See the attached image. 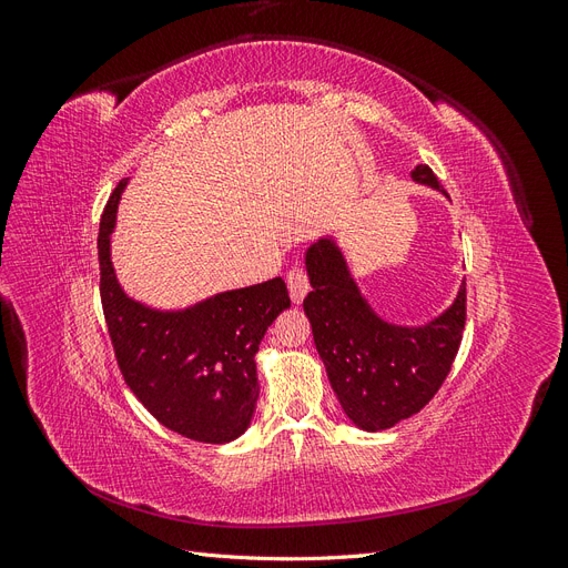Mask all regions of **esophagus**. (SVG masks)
<instances>
[{"label": "esophagus", "mask_w": 568, "mask_h": 568, "mask_svg": "<svg viewBox=\"0 0 568 568\" xmlns=\"http://www.w3.org/2000/svg\"><path fill=\"white\" fill-rule=\"evenodd\" d=\"M286 286L288 296L296 305L305 298L307 291H311V280H307V272L303 267H291L286 274Z\"/></svg>", "instance_id": "1"}]
</instances>
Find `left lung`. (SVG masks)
I'll use <instances>...</instances> for the list:
<instances>
[{
	"label": "left lung",
	"mask_w": 568,
	"mask_h": 568,
	"mask_svg": "<svg viewBox=\"0 0 568 568\" xmlns=\"http://www.w3.org/2000/svg\"><path fill=\"white\" fill-rule=\"evenodd\" d=\"M412 180L443 192L428 165L412 170ZM305 267L313 291L303 311L348 419L365 432H384L417 415L455 363L467 320V286H459L455 303L436 320L400 326L372 311L334 239H317L305 253Z\"/></svg>",
	"instance_id": "left-lung-1"
}]
</instances>
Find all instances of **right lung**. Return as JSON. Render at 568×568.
Segmentation results:
<instances>
[{
  "instance_id": "obj_1",
  "label": "right lung",
  "mask_w": 568,
  "mask_h": 568,
  "mask_svg": "<svg viewBox=\"0 0 568 568\" xmlns=\"http://www.w3.org/2000/svg\"><path fill=\"white\" fill-rule=\"evenodd\" d=\"M128 180L99 225L101 305L125 384L165 428L199 443L242 436L257 400L255 353L267 326L291 305L282 277L205 298L184 311L132 301L111 263V232Z\"/></svg>"
}]
</instances>
